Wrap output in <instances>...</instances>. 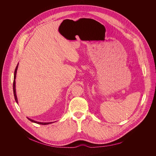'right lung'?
<instances>
[{"instance_id": "add662e5", "label": "right lung", "mask_w": 156, "mask_h": 156, "mask_svg": "<svg viewBox=\"0 0 156 156\" xmlns=\"http://www.w3.org/2000/svg\"><path fill=\"white\" fill-rule=\"evenodd\" d=\"M18 66H19V64H17V67L15 69V71H14V82H13V92H14V98H15V100L16 101V103L18 104V100H17V95H16V74H17V70L18 69ZM27 118L31 122H35V123H37V124H42V125H47V124H51V123H53L54 122H38V121H36L34 119H32L29 118Z\"/></svg>"}]
</instances>
